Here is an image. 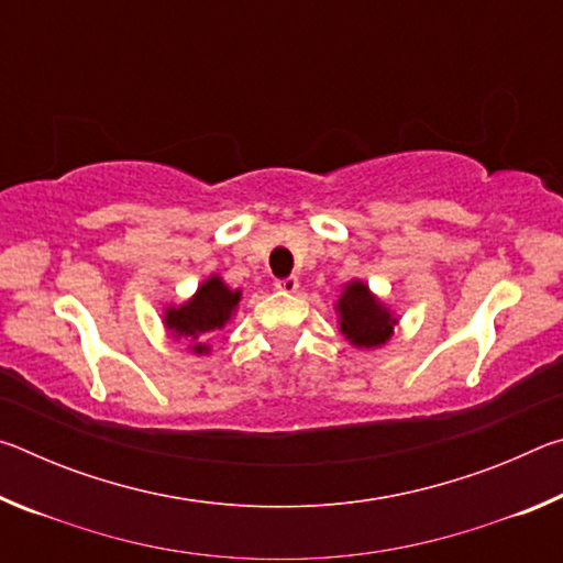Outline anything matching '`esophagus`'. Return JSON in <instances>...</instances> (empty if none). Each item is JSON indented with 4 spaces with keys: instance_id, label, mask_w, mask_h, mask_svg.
<instances>
[{
    "instance_id": "esophagus-1",
    "label": "esophagus",
    "mask_w": 563,
    "mask_h": 563,
    "mask_svg": "<svg viewBox=\"0 0 563 563\" xmlns=\"http://www.w3.org/2000/svg\"><path fill=\"white\" fill-rule=\"evenodd\" d=\"M275 288H278L280 292H295L300 288V283H298V278H295V275H288V278L275 280Z\"/></svg>"
}]
</instances>
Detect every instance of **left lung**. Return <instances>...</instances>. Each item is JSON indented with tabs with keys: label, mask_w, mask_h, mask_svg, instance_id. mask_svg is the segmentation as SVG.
<instances>
[{
	"label": "left lung",
	"mask_w": 563,
	"mask_h": 563,
	"mask_svg": "<svg viewBox=\"0 0 563 563\" xmlns=\"http://www.w3.org/2000/svg\"><path fill=\"white\" fill-rule=\"evenodd\" d=\"M340 310V330L352 345L357 347H377L393 335V325L397 320L369 295L367 285L350 283L338 302Z\"/></svg>",
	"instance_id": "left-lung-1"
}]
</instances>
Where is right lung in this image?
<instances>
[{"instance_id": "right-lung-1", "label": "right lung", "mask_w": 563, "mask_h": 563, "mask_svg": "<svg viewBox=\"0 0 563 563\" xmlns=\"http://www.w3.org/2000/svg\"><path fill=\"white\" fill-rule=\"evenodd\" d=\"M238 300H241V292L228 290L221 278H211L198 288L194 300L166 312V325L168 330H174L178 338L196 340L206 335V332L223 328L225 320L231 318V312L235 310ZM194 350L203 352L206 347L198 342Z\"/></svg>"}]
</instances>
